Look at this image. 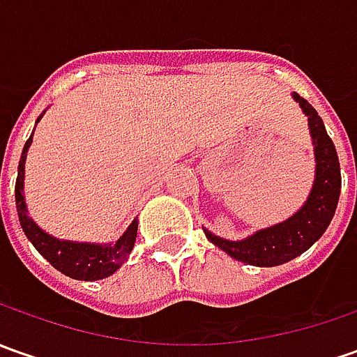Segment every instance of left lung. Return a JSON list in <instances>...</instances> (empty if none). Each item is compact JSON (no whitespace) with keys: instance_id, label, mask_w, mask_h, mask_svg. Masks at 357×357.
Returning a JSON list of instances; mask_svg holds the SVG:
<instances>
[{"instance_id":"obj_1","label":"left lung","mask_w":357,"mask_h":357,"mask_svg":"<svg viewBox=\"0 0 357 357\" xmlns=\"http://www.w3.org/2000/svg\"><path fill=\"white\" fill-rule=\"evenodd\" d=\"M292 99L300 105L302 113L308 117V129L314 144V185L310 188L306 202L286 220L276 222L272 227L260 228L250 236L242 240H227L213 234L208 228L202 227L206 238L218 246L220 250L244 264L260 268L280 266L304 254L310 246L320 240L326 228L330 227L336 213L342 174L337 160L336 146L328 137L324 121L316 113V109L302 99L298 93H292Z\"/></svg>"}]
</instances>
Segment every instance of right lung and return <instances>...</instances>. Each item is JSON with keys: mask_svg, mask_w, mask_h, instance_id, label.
<instances>
[{"mask_svg": "<svg viewBox=\"0 0 357 357\" xmlns=\"http://www.w3.org/2000/svg\"><path fill=\"white\" fill-rule=\"evenodd\" d=\"M43 117V115H41ZM41 117L35 123H39ZM33 143V135L27 139L23 146V153L17 167V183H15V206H17V216L20 225L25 232V236L35 246V250L41 254L49 264L57 268L65 276L73 280H103L107 276L115 274L119 268L123 266L129 258L130 250L137 240V228L139 220L135 218L129 228L123 232V236L115 242H75V240H61L57 236H51L43 228L35 222L29 216L27 202L23 195V181H25V158L27 151Z\"/></svg>", "mask_w": 357, "mask_h": 357, "instance_id": "obj_1", "label": "right lung"}]
</instances>
